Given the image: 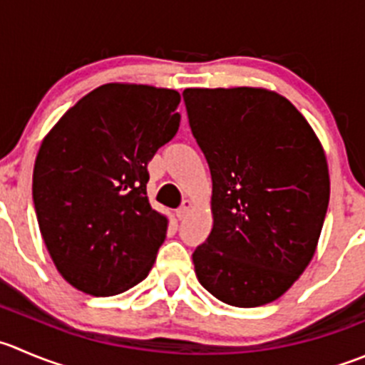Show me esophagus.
Wrapping results in <instances>:
<instances>
[{
    "mask_svg": "<svg viewBox=\"0 0 365 365\" xmlns=\"http://www.w3.org/2000/svg\"><path fill=\"white\" fill-rule=\"evenodd\" d=\"M190 208H192V203H190L189 200H185V201H183V203H182V207H180L178 210H176V217H178L180 221H182V219H185L187 215H189Z\"/></svg>",
    "mask_w": 365,
    "mask_h": 365,
    "instance_id": "34e87169",
    "label": "esophagus"
}]
</instances>
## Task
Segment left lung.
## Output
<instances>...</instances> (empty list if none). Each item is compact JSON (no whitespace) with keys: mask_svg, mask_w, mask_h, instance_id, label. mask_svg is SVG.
Returning <instances> with one entry per match:
<instances>
[{"mask_svg":"<svg viewBox=\"0 0 365 365\" xmlns=\"http://www.w3.org/2000/svg\"><path fill=\"white\" fill-rule=\"evenodd\" d=\"M183 101L212 175L214 226L192 253L197 280L233 307L274 302L316 253L330 201L323 146L272 91L185 88Z\"/></svg>","mask_w":365,"mask_h":365,"instance_id":"obj_1","label":"left lung"}]
</instances>
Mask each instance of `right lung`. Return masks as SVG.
<instances>
[{
  "label": "right lung",
  "instance_id": "1",
  "mask_svg": "<svg viewBox=\"0 0 365 365\" xmlns=\"http://www.w3.org/2000/svg\"><path fill=\"white\" fill-rule=\"evenodd\" d=\"M180 94L107 83L44 137L34 168L38 228L63 280L91 296L143 282L168 232L146 196L148 162L176 135Z\"/></svg>",
  "mask_w": 365,
  "mask_h": 365
}]
</instances>
